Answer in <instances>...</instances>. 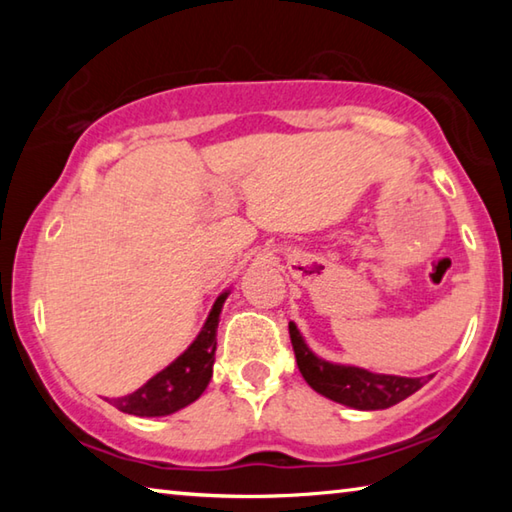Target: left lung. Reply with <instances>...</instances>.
I'll use <instances>...</instances> for the list:
<instances>
[{
    "label": "left lung",
    "mask_w": 512,
    "mask_h": 512,
    "mask_svg": "<svg viewBox=\"0 0 512 512\" xmlns=\"http://www.w3.org/2000/svg\"><path fill=\"white\" fill-rule=\"evenodd\" d=\"M291 345L296 352L298 368L307 384L327 400L359 411H379L395 406L406 400L415 391L427 384L431 377H397L370 372L359 366H345V363L325 361L309 350L302 339L298 325L289 323Z\"/></svg>",
    "instance_id": "obj_1"
}]
</instances>
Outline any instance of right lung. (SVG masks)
Masks as SVG:
<instances>
[{
	"mask_svg": "<svg viewBox=\"0 0 512 512\" xmlns=\"http://www.w3.org/2000/svg\"><path fill=\"white\" fill-rule=\"evenodd\" d=\"M228 296L230 291H223L214 300L201 332L178 359H173L167 368L151 377L135 393L112 397L110 404L117 406L119 411L137 415V418H162V415H171L196 402L212 379L216 327H219L223 302Z\"/></svg>",
	"mask_w": 512,
	"mask_h": 512,
	"instance_id": "obj_1",
	"label": "right lung"
}]
</instances>
